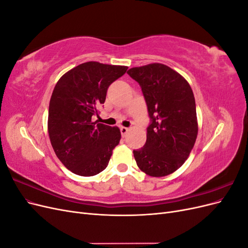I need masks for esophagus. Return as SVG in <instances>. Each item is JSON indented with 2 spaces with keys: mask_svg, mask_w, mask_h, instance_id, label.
Returning a JSON list of instances; mask_svg holds the SVG:
<instances>
[{
  "mask_svg": "<svg viewBox=\"0 0 248 248\" xmlns=\"http://www.w3.org/2000/svg\"><path fill=\"white\" fill-rule=\"evenodd\" d=\"M120 130H121V134L124 137L125 134H126L127 132H128L129 128H127V127H121V128H120Z\"/></svg>",
  "mask_w": 248,
  "mask_h": 248,
  "instance_id": "esophagus-1",
  "label": "esophagus"
}]
</instances>
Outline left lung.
<instances>
[{
  "mask_svg": "<svg viewBox=\"0 0 248 248\" xmlns=\"http://www.w3.org/2000/svg\"><path fill=\"white\" fill-rule=\"evenodd\" d=\"M127 73L140 86L151 121L146 144L133 150L134 158L147 175L168 176L188 158L198 137L192 90L181 74L163 64L133 67Z\"/></svg>",
  "mask_w": 248,
  "mask_h": 248,
  "instance_id": "left-lung-1",
  "label": "left lung"
}]
</instances>
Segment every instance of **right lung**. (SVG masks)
Here are the masks:
<instances>
[{
    "instance_id": "add662e5",
    "label": "right lung",
    "mask_w": 248,
    "mask_h": 248,
    "mask_svg": "<svg viewBox=\"0 0 248 248\" xmlns=\"http://www.w3.org/2000/svg\"><path fill=\"white\" fill-rule=\"evenodd\" d=\"M127 68L87 62L57 82L49 101L48 134L57 157L73 174L90 177L108 167L121 132L92 118L98 116L108 87Z\"/></svg>"
}]
</instances>
